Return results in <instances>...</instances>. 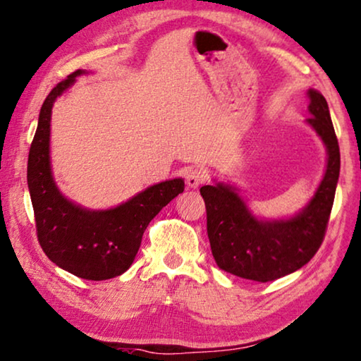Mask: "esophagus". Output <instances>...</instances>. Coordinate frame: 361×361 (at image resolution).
<instances>
[{
    "label": "esophagus",
    "mask_w": 361,
    "mask_h": 361,
    "mask_svg": "<svg viewBox=\"0 0 361 361\" xmlns=\"http://www.w3.org/2000/svg\"><path fill=\"white\" fill-rule=\"evenodd\" d=\"M206 180H207V171L204 169H200V166L191 169L186 173V183H188V186H191V188H197L200 185H202Z\"/></svg>",
    "instance_id": "1"
}]
</instances>
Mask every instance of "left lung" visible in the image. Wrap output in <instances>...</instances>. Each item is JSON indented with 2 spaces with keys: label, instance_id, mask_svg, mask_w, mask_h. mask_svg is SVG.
Here are the masks:
<instances>
[{
  "label": "left lung",
  "instance_id": "1",
  "mask_svg": "<svg viewBox=\"0 0 361 361\" xmlns=\"http://www.w3.org/2000/svg\"><path fill=\"white\" fill-rule=\"evenodd\" d=\"M307 123L327 145V170L301 214L288 221L262 222L224 185L202 186L207 237L217 267L253 281H273L299 270L316 255L326 237L340 173V150L326 98L309 90Z\"/></svg>",
  "mask_w": 361,
  "mask_h": 361
}]
</instances>
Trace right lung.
Instances as JSON below:
<instances>
[{
	"instance_id": "obj_1",
	"label": "right lung",
	"mask_w": 361,
	"mask_h": 361,
	"mask_svg": "<svg viewBox=\"0 0 361 361\" xmlns=\"http://www.w3.org/2000/svg\"><path fill=\"white\" fill-rule=\"evenodd\" d=\"M81 73L77 70L57 83L40 108L29 150L27 185L35 232L45 255L75 276L101 281L123 275L132 265L149 222L185 191V181L159 183L108 211L81 209L60 195L50 173V114L55 98Z\"/></svg>"
}]
</instances>
